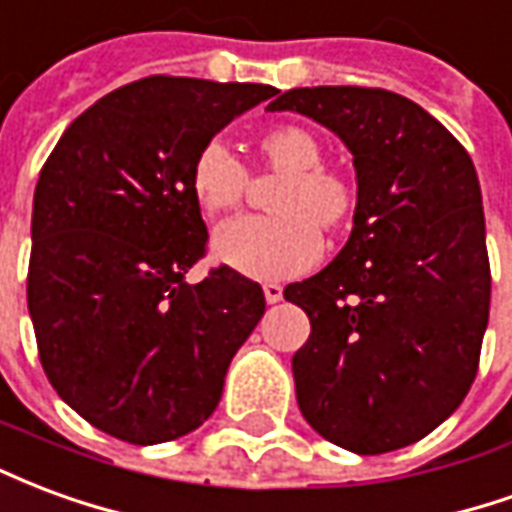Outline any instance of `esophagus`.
Instances as JSON below:
<instances>
[{
    "mask_svg": "<svg viewBox=\"0 0 512 512\" xmlns=\"http://www.w3.org/2000/svg\"><path fill=\"white\" fill-rule=\"evenodd\" d=\"M263 296H266L268 304H277V301H282V285L268 282V285H263Z\"/></svg>",
    "mask_w": 512,
    "mask_h": 512,
    "instance_id": "esophagus-1",
    "label": "esophagus"
}]
</instances>
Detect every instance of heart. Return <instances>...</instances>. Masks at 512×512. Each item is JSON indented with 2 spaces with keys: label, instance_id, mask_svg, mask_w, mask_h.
Wrapping results in <instances>:
<instances>
[{
  "label": "heart",
  "instance_id": "1",
  "mask_svg": "<svg viewBox=\"0 0 512 512\" xmlns=\"http://www.w3.org/2000/svg\"><path fill=\"white\" fill-rule=\"evenodd\" d=\"M252 147L260 169L282 175L268 194L274 213L224 224L213 252L246 277H293L318 260L321 233L337 238L351 230L359 191L345 172L323 164L321 139L307 128L271 126L255 136ZM189 189L202 211L224 216L244 205L249 172L222 142H208L191 161Z\"/></svg>",
  "mask_w": 512,
  "mask_h": 512
}]
</instances>
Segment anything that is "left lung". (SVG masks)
Instances as JSON below:
<instances>
[{
	"mask_svg": "<svg viewBox=\"0 0 512 512\" xmlns=\"http://www.w3.org/2000/svg\"><path fill=\"white\" fill-rule=\"evenodd\" d=\"M268 109L332 128L359 183L343 252L285 288L310 318L293 356L301 414L359 455L408 447L461 406L480 367L491 266L472 158L422 106L378 87H299Z\"/></svg>",
	"mask_w": 512,
	"mask_h": 512,
	"instance_id": "obj_1",
	"label": "left lung"
}]
</instances>
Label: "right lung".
Here are the masks:
<instances>
[{"instance_id": "1", "label": "right lung", "mask_w": 512, "mask_h": 512, "mask_svg": "<svg viewBox=\"0 0 512 512\" xmlns=\"http://www.w3.org/2000/svg\"><path fill=\"white\" fill-rule=\"evenodd\" d=\"M271 95L147 76L76 117L40 169L27 274L40 365L115 439L161 444L200 428L266 312L263 288L235 268L197 285L186 274L208 246L191 161Z\"/></svg>"}]
</instances>
